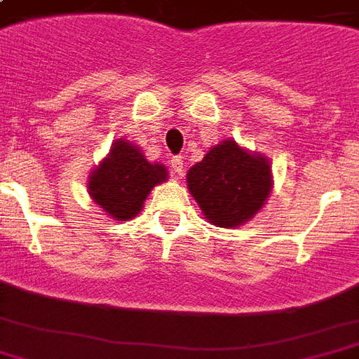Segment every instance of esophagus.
<instances>
[{"label": "esophagus", "mask_w": 359, "mask_h": 359, "mask_svg": "<svg viewBox=\"0 0 359 359\" xmlns=\"http://www.w3.org/2000/svg\"><path fill=\"white\" fill-rule=\"evenodd\" d=\"M171 169H172V172L177 175V177H182V175H184V161H182V158H180V156H175V158H171Z\"/></svg>", "instance_id": "34e87169"}]
</instances>
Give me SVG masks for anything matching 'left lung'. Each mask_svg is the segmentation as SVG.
I'll return each mask as SVG.
<instances>
[{"instance_id":"left-lung-1","label":"left lung","mask_w":359,"mask_h":359,"mask_svg":"<svg viewBox=\"0 0 359 359\" xmlns=\"http://www.w3.org/2000/svg\"><path fill=\"white\" fill-rule=\"evenodd\" d=\"M187 179L188 190L205 219L222 228H233L253 219L272 187L266 159L249 154L233 140L211 148L188 171Z\"/></svg>"}]
</instances>
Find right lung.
Here are the masks:
<instances>
[{
	"label": "right lung",
	"instance_id": "1",
	"mask_svg": "<svg viewBox=\"0 0 359 359\" xmlns=\"http://www.w3.org/2000/svg\"><path fill=\"white\" fill-rule=\"evenodd\" d=\"M165 179V167L150 163L137 146L118 140L110 156L93 171L89 194L110 217L127 220L139 215L146 196Z\"/></svg>",
	"mask_w": 359,
	"mask_h": 359
}]
</instances>
